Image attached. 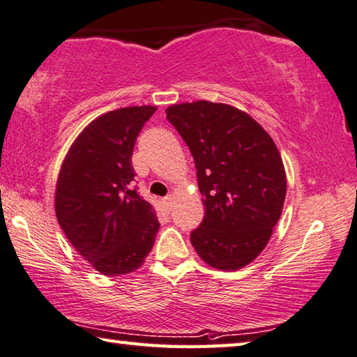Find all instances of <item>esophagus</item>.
<instances>
[{
  "label": "esophagus",
  "mask_w": 357,
  "mask_h": 357,
  "mask_svg": "<svg viewBox=\"0 0 357 357\" xmlns=\"http://www.w3.org/2000/svg\"><path fill=\"white\" fill-rule=\"evenodd\" d=\"M172 195H169V196H166L165 199H162V205H165V208L166 210H171V207H172Z\"/></svg>",
  "instance_id": "34e87169"
}]
</instances>
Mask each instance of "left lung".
I'll list each match as a JSON object with an SVG mask.
<instances>
[{"label":"left lung","instance_id":"obj_1","mask_svg":"<svg viewBox=\"0 0 357 357\" xmlns=\"http://www.w3.org/2000/svg\"><path fill=\"white\" fill-rule=\"evenodd\" d=\"M166 116L191 150L205 204L191 245L218 270L246 266L268 245L284 207L287 177L276 144L251 116L224 103H180Z\"/></svg>","mask_w":357,"mask_h":357}]
</instances>
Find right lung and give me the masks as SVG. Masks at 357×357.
Wrapping results in <instances>:
<instances>
[{
	"label": "right lung",
	"mask_w": 357,
	"mask_h": 357,
	"mask_svg": "<svg viewBox=\"0 0 357 357\" xmlns=\"http://www.w3.org/2000/svg\"><path fill=\"white\" fill-rule=\"evenodd\" d=\"M155 106L106 112L81 131L62 162L54 208L61 229L83 259L105 276L144 264L160 222L133 188L131 155Z\"/></svg>",
	"instance_id": "right-lung-1"
}]
</instances>
